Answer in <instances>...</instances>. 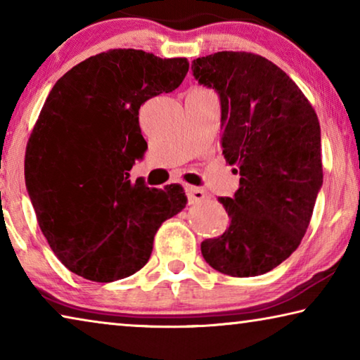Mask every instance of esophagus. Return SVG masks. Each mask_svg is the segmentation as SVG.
<instances>
[{
	"label": "esophagus",
	"mask_w": 360,
	"mask_h": 360,
	"mask_svg": "<svg viewBox=\"0 0 360 360\" xmlns=\"http://www.w3.org/2000/svg\"><path fill=\"white\" fill-rule=\"evenodd\" d=\"M186 193H187L188 202H191V203L202 202V200L206 197V192L203 191V188L193 187V186H187V187H186Z\"/></svg>",
	"instance_id": "obj_1"
}]
</instances>
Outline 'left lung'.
<instances>
[{"label":"left lung","instance_id":"8db88e82","mask_svg":"<svg viewBox=\"0 0 360 360\" xmlns=\"http://www.w3.org/2000/svg\"><path fill=\"white\" fill-rule=\"evenodd\" d=\"M198 84L221 100V144L240 173L233 198L221 197L229 229L202 243L214 270L259 276L300 245L322 186L321 127L297 84L249 52H217L192 62Z\"/></svg>","mask_w":360,"mask_h":360}]
</instances>
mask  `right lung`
Returning a JSON list of instances; mask_svg holds the SVG:
<instances>
[{"instance_id":"right-lung-1","label":"right lung","mask_w":360,"mask_h":360,"mask_svg":"<svg viewBox=\"0 0 360 360\" xmlns=\"http://www.w3.org/2000/svg\"><path fill=\"white\" fill-rule=\"evenodd\" d=\"M187 58L114 49L71 68L30 136L25 182L42 235L76 275L111 283L148 264L163 221L186 208L179 184L150 188L129 172L148 143L144 101L178 89Z\"/></svg>"}]
</instances>
